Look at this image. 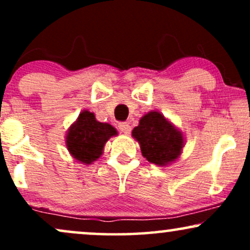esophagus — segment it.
<instances>
[{
    "mask_svg": "<svg viewBox=\"0 0 250 250\" xmlns=\"http://www.w3.org/2000/svg\"><path fill=\"white\" fill-rule=\"evenodd\" d=\"M119 129H120V131H122V133L129 134V133H130V130H131V127L129 125V123H127V122H120L119 123Z\"/></svg>",
    "mask_w": 250,
    "mask_h": 250,
    "instance_id": "1",
    "label": "esophagus"
}]
</instances>
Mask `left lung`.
I'll return each instance as SVG.
<instances>
[{"instance_id":"obj_1","label":"left lung","mask_w":250,"mask_h":250,"mask_svg":"<svg viewBox=\"0 0 250 250\" xmlns=\"http://www.w3.org/2000/svg\"><path fill=\"white\" fill-rule=\"evenodd\" d=\"M133 136L141 145L143 156L159 166L176 160L183 147L182 133L159 111L146 114L134 128Z\"/></svg>"}]
</instances>
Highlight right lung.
<instances>
[{
  "label": "right lung",
  "mask_w": 250,
  "mask_h": 250,
  "mask_svg": "<svg viewBox=\"0 0 250 250\" xmlns=\"http://www.w3.org/2000/svg\"><path fill=\"white\" fill-rule=\"evenodd\" d=\"M116 134L115 128L96 121L93 113L84 110L69 128L67 148L77 161L90 165L101 156L105 142Z\"/></svg>",
  "instance_id": "add662e5"
}]
</instances>
